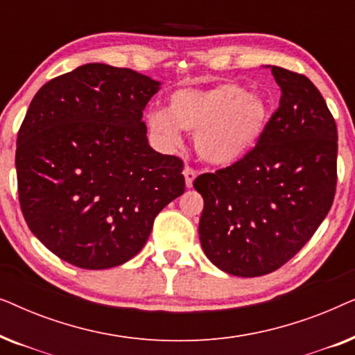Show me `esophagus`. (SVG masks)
Listing matches in <instances>:
<instances>
[{
    "label": "esophagus",
    "mask_w": 355,
    "mask_h": 355,
    "mask_svg": "<svg viewBox=\"0 0 355 355\" xmlns=\"http://www.w3.org/2000/svg\"><path fill=\"white\" fill-rule=\"evenodd\" d=\"M182 174H184V178H186V186H187V187H192L193 179H196V176H197L196 169L191 168V166H186V168H184Z\"/></svg>",
    "instance_id": "1"
}]
</instances>
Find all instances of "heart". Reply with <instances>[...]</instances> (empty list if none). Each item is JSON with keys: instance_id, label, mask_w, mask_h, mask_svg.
Masks as SVG:
<instances>
[{"instance_id": "obj_1", "label": "heart", "mask_w": 355, "mask_h": 355, "mask_svg": "<svg viewBox=\"0 0 355 355\" xmlns=\"http://www.w3.org/2000/svg\"><path fill=\"white\" fill-rule=\"evenodd\" d=\"M266 123V101L236 82L179 89L169 96L166 111L148 114L150 129L166 147L181 145V129L196 132L197 152L215 164L236 163L250 153Z\"/></svg>"}]
</instances>
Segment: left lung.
I'll list each match as a JSON object with an SVG mask.
<instances>
[{
    "label": "left lung",
    "mask_w": 355,
    "mask_h": 355,
    "mask_svg": "<svg viewBox=\"0 0 355 355\" xmlns=\"http://www.w3.org/2000/svg\"><path fill=\"white\" fill-rule=\"evenodd\" d=\"M281 100L259 144L239 162L200 174L202 249L226 273L254 278L289 261L333 205L338 129L304 74L271 66Z\"/></svg>",
    "instance_id": "obj_1"
}]
</instances>
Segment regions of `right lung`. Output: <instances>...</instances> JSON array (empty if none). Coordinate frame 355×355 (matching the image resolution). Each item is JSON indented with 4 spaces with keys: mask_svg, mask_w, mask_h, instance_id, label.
<instances>
[{
    "mask_svg": "<svg viewBox=\"0 0 355 355\" xmlns=\"http://www.w3.org/2000/svg\"><path fill=\"white\" fill-rule=\"evenodd\" d=\"M159 82L90 62L46 82L17 132L22 215L38 241L85 270L137 255L182 196L184 163L148 145L144 110Z\"/></svg>",
    "mask_w": 355,
    "mask_h": 355,
    "instance_id": "obj_1",
    "label": "right lung"
}]
</instances>
